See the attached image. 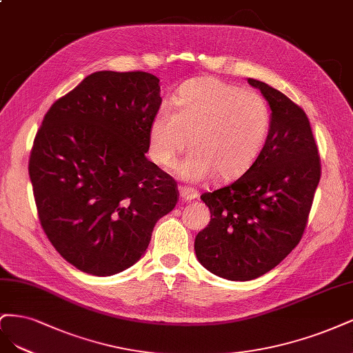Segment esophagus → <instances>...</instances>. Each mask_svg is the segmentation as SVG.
Instances as JSON below:
<instances>
[{
  "instance_id": "34e87169",
  "label": "esophagus",
  "mask_w": 353,
  "mask_h": 353,
  "mask_svg": "<svg viewBox=\"0 0 353 353\" xmlns=\"http://www.w3.org/2000/svg\"><path fill=\"white\" fill-rule=\"evenodd\" d=\"M180 198H181V201H183V202H190V201L198 198V192L193 190L192 188L181 186L180 188Z\"/></svg>"
}]
</instances>
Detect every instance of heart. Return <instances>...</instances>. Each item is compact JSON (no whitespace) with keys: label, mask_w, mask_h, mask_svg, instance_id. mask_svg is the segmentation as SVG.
<instances>
[{"label":"heart","mask_w":353,"mask_h":353,"mask_svg":"<svg viewBox=\"0 0 353 353\" xmlns=\"http://www.w3.org/2000/svg\"><path fill=\"white\" fill-rule=\"evenodd\" d=\"M176 111L158 110L148 130L151 160L160 167L177 165L181 179L203 181L214 174L232 180L246 173L263 151L270 129L265 99L217 77L192 79L174 98Z\"/></svg>","instance_id":"b5f03b06"}]
</instances>
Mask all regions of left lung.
I'll return each instance as SVG.
<instances>
[{
    "label": "left lung",
    "instance_id": "8db88e82",
    "mask_svg": "<svg viewBox=\"0 0 353 353\" xmlns=\"http://www.w3.org/2000/svg\"><path fill=\"white\" fill-rule=\"evenodd\" d=\"M248 83L261 90L271 110L264 148L242 177L201 196L211 221L195 239L199 263L233 281L265 274L296 248L321 177L305 111L264 82Z\"/></svg>",
    "mask_w": 353,
    "mask_h": 353
}]
</instances>
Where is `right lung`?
Here are the masks:
<instances>
[{"mask_svg": "<svg viewBox=\"0 0 353 353\" xmlns=\"http://www.w3.org/2000/svg\"><path fill=\"white\" fill-rule=\"evenodd\" d=\"M160 79L95 72L57 99L33 141L29 176L42 229L67 263L112 276L138 263L177 203L172 176L148 160Z\"/></svg>", "mask_w": 353, "mask_h": 353, "instance_id": "right-lung-1", "label": "right lung"}]
</instances>
